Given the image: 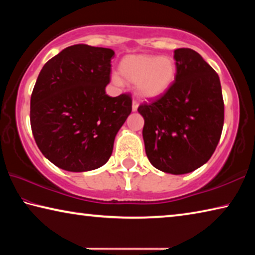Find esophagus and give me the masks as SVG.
<instances>
[{
    "mask_svg": "<svg viewBox=\"0 0 255 255\" xmlns=\"http://www.w3.org/2000/svg\"><path fill=\"white\" fill-rule=\"evenodd\" d=\"M131 109H132V111H137V109H138V102L136 100H132Z\"/></svg>",
    "mask_w": 255,
    "mask_h": 255,
    "instance_id": "obj_1",
    "label": "esophagus"
}]
</instances>
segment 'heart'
Wrapping results in <instances>:
<instances>
[{
	"mask_svg": "<svg viewBox=\"0 0 255 255\" xmlns=\"http://www.w3.org/2000/svg\"><path fill=\"white\" fill-rule=\"evenodd\" d=\"M119 75L128 83L136 84L140 98L153 100L164 96L174 84L176 64L170 56L128 55L119 64ZM115 82H120L114 76Z\"/></svg>",
	"mask_w": 255,
	"mask_h": 255,
	"instance_id": "heart-1",
	"label": "heart"
}]
</instances>
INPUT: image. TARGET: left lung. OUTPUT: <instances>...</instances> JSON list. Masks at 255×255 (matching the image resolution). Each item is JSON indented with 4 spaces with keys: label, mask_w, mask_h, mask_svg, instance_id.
Segmentation results:
<instances>
[{
    "label": "left lung",
    "mask_w": 255,
    "mask_h": 255,
    "mask_svg": "<svg viewBox=\"0 0 255 255\" xmlns=\"http://www.w3.org/2000/svg\"><path fill=\"white\" fill-rule=\"evenodd\" d=\"M176 77L163 97L138 107L145 120L143 138L150 164L171 174H185L214 154L224 125L218 74L190 48L174 50Z\"/></svg>",
    "instance_id": "left-lung-1"
}]
</instances>
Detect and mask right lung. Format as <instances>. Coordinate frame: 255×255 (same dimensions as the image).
Listing matches in <instances>:
<instances>
[{"mask_svg": "<svg viewBox=\"0 0 255 255\" xmlns=\"http://www.w3.org/2000/svg\"><path fill=\"white\" fill-rule=\"evenodd\" d=\"M110 48L70 46L47 62L30 100V124L46 158L70 172L99 169L108 162L115 138L131 112V98L106 94Z\"/></svg>", "mask_w": 255, "mask_h": 255, "instance_id": "obj_1", "label": "right lung"}]
</instances>
